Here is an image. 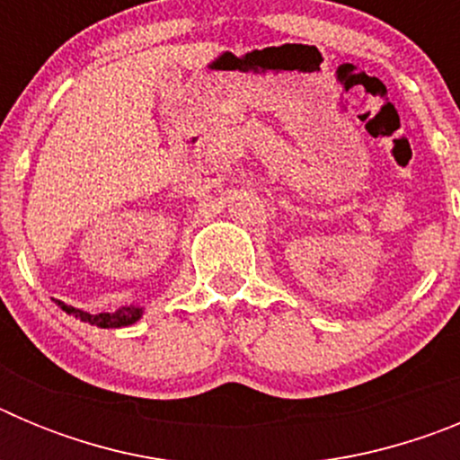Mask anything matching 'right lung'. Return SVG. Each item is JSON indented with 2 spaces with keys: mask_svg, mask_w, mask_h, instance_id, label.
Listing matches in <instances>:
<instances>
[{
  "mask_svg": "<svg viewBox=\"0 0 460 460\" xmlns=\"http://www.w3.org/2000/svg\"><path fill=\"white\" fill-rule=\"evenodd\" d=\"M62 306V311H66L68 315H75L78 320L89 324H96L101 329H117V327H128V324L137 323L142 315V308L140 306H121L119 311L115 313H99V315H92L87 311H80V308H73L66 306L64 302H57Z\"/></svg>",
  "mask_w": 460,
  "mask_h": 460,
  "instance_id": "right-lung-1",
  "label": "right lung"
}]
</instances>
